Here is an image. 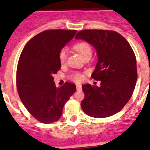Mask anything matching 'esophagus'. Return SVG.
<instances>
[{
  "instance_id": "34e87169",
  "label": "esophagus",
  "mask_w": 150,
  "mask_h": 150,
  "mask_svg": "<svg viewBox=\"0 0 150 150\" xmlns=\"http://www.w3.org/2000/svg\"><path fill=\"white\" fill-rule=\"evenodd\" d=\"M76 89H77V90H81L82 89V86L80 84L76 85Z\"/></svg>"
}]
</instances>
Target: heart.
Segmentation results:
<instances>
[{"label": "heart", "mask_w": 150, "mask_h": 150, "mask_svg": "<svg viewBox=\"0 0 150 150\" xmlns=\"http://www.w3.org/2000/svg\"><path fill=\"white\" fill-rule=\"evenodd\" d=\"M74 47L82 57L89 54L91 55L92 54L91 47L86 42H80V43H76ZM67 58H68V50L66 48H64L59 53V61L61 64H64L67 61ZM71 79L75 82H81L83 79V75L79 72H75L71 75Z\"/></svg>", "instance_id": "heart-1"}]
</instances>
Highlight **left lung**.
Returning <instances> with one entry per match:
<instances>
[{
	"mask_svg": "<svg viewBox=\"0 0 150 150\" xmlns=\"http://www.w3.org/2000/svg\"><path fill=\"white\" fill-rule=\"evenodd\" d=\"M76 40L91 44L97 64L92 78L100 86L82 85L83 111L93 117H107L119 112L130 100L137 81L136 58L128 42L121 34L102 29L79 32Z\"/></svg>",
	"mask_w": 150,
	"mask_h": 150,
	"instance_id": "left-lung-1",
	"label": "left lung"
}]
</instances>
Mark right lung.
<instances>
[{
    "instance_id": "add662e5",
    "label": "right lung",
    "mask_w": 150,
    "mask_h": 150,
    "mask_svg": "<svg viewBox=\"0 0 150 150\" xmlns=\"http://www.w3.org/2000/svg\"><path fill=\"white\" fill-rule=\"evenodd\" d=\"M76 30L53 29L37 34L25 46L17 67V89L27 110L42 123L58 121L75 84L57 87L53 75L61 68L59 53L74 38Z\"/></svg>"
}]
</instances>
